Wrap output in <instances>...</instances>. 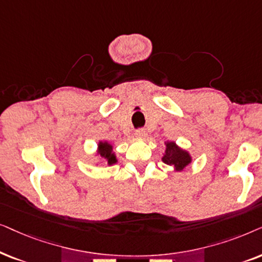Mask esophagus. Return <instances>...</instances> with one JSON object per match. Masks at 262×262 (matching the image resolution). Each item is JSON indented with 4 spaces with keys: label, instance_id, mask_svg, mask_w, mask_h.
<instances>
[{
    "label": "esophagus",
    "instance_id": "1",
    "mask_svg": "<svg viewBox=\"0 0 262 262\" xmlns=\"http://www.w3.org/2000/svg\"><path fill=\"white\" fill-rule=\"evenodd\" d=\"M146 135H147V133L145 132V129H139V130L135 132V137L139 139H145Z\"/></svg>",
    "mask_w": 262,
    "mask_h": 262
}]
</instances>
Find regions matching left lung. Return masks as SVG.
Masks as SVG:
<instances>
[{
    "label": "left lung",
    "mask_w": 262,
    "mask_h": 262,
    "mask_svg": "<svg viewBox=\"0 0 262 262\" xmlns=\"http://www.w3.org/2000/svg\"><path fill=\"white\" fill-rule=\"evenodd\" d=\"M165 151L163 153V163L173 167V171L181 172L191 163L190 153L182 147H180L175 141L167 140L164 142Z\"/></svg>",
    "instance_id": "8db88e82"
}]
</instances>
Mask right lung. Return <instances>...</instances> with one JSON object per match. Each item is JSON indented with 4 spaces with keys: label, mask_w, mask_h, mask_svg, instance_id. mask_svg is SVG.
<instances>
[{
    "label": "right lung",
    "mask_w": 262,
    "mask_h": 262,
    "mask_svg": "<svg viewBox=\"0 0 262 262\" xmlns=\"http://www.w3.org/2000/svg\"><path fill=\"white\" fill-rule=\"evenodd\" d=\"M96 156H99L100 158H103L104 160H105V163L109 166L114 165V164H116L118 162L116 153L114 152V146L111 145L107 140H99L98 141Z\"/></svg>",
    "instance_id": "1"
}]
</instances>
